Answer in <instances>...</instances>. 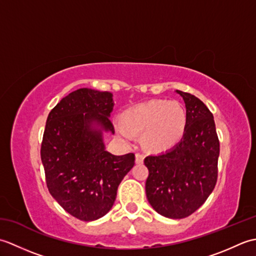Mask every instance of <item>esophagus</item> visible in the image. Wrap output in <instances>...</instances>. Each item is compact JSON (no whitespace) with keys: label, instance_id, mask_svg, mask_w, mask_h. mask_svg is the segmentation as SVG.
Listing matches in <instances>:
<instances>
[{"label":"esophagus","instance_id":"1","mask_svg":"<svg viewBox=\"0 0 256 256\" xmlns=\"http://www.w3.org/2000/svg\"><path fill=\"white\" fill-rule=\"evenodd\" d=\"M135 162H136V164H143L144 155L140 154V153L135 154Z\"/></svg>","mask_w":256,"mask_h":256}]
</instances>
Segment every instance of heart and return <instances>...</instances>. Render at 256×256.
<instances>
[{"mask_svg":"<svg viewBox=\"0 0 256 256\" xmlns=\"http://www.w3.org/2000/svg\"><path fill=\"white\" fill-rule=\"evenodd\" d=\"M186 112L177 102L153 100L128 108L120 116L118 133L131 142L142 133L144 146L152 152L172 148L182 140L186 128Z\"/></svg>","mask_w":256,"mask_h":256,"instance_id":"1","label":"heart"}]
</instances>
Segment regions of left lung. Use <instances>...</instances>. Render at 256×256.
<instances>
[{"instance_id":"left-lung-1","label":"left lung","mask_w":256,"mask_h":256,"mask_svg":"<svg viewBox=\"0 0 256 256\" xmlns=\"http://www.w3.org/2000/svg\"><path fill=\"white\" fill-rule=\"evenodd\" d=\"M176 92L186 106V128L172 150L144 160L150 172L145 190L156 212L182 219L199 209L216 186L220 143L204 103L187 92Z\"/></svg>"}]
</instances>
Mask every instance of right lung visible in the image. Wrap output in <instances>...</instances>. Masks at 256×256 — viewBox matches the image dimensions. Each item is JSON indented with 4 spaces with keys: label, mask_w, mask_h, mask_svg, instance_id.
Instances as JSON below:
<instances>
[{
    "label": "right lung",
    "mask_w": 256,
    "mask_h": 256,
    "mask_svg": "<svg viewBox=\"0 0 256 256\" xmlns=\"http://www.w3.org/2000/svg\"><path fill=\"white\" fill-rule=\"evenodd\" d=\"M112 94L81 88L48 114L40 157L47 188L74 218L94 221L111 210L118 184L134 166L135 156L106 150L103 132L114 134Z\"/></svg>",
    "instance_id": "1"
}]
</instances>
